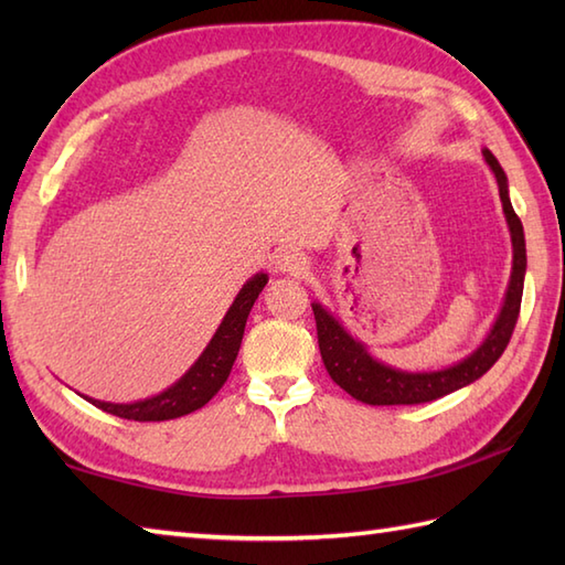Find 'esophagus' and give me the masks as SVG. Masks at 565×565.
<instances>
[{
	"mask_svg": "<svg viewBox=\"0 0 565 565\" xmlns=\"http://www.w3.org/2000/svg\"><path fill=\"white\" fill-rule=\"evenodd\" d=\"M276 269H281L286 274H303L306 271V257L298 255L296 249H284L276 255Z\"/></svg>",
	"mask_w": 565,
	"mask_h": 565,
	"instance_id": "obj_1",
	"label": "esophagus"
}]
</instances>
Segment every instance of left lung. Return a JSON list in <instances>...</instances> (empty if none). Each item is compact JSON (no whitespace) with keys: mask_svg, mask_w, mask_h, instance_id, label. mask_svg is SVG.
<instances>
[{"mask_svg":"<svg viewBox=\"0 0 565 565\" xmlns=\"http://www.w3.org/2000/svg\"><path fill=\"white\" fill-rule=\"evenodd\" d=\"M483 154H486V162L490 164V170L495 172L502 209H505V218L510 225L512 247H514L510 289L495 328L490 330L488 340L478 347L471 356L463 359L461 364L444 371H435V374H405V371H395L391 366L379 364L376 359H371L362 342H356L352 334L328 313V310H322L318 303H313L322 364H326L330 379L338 383L340 388L350 393L352 398L369 405H419V403L437 401L441 395L459 391L468 386V383H473L476 379H481L510 344L514 326H518V318H520L522 289H524V269H526L524 231H522L520 215L514 213L508 196L505 172H502V167L495 160L493 152L483 150Z\"/></svg>","mask_w":565,"mask_h":565,"instance_id":"1","label":"left lung"}]
</instances>
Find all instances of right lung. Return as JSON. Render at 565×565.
I'll list each match as a JSON object with an SVG mask.
<instances>
[{"mask_svg": "<svg viewBox=\"0 0 565 565\" xmlns=\"http://www.w3.org/2000/svg\"><path fill=\"white\" fill-rule=\"evenodd\" d=\"M264 286H267V274H257L255 279L243 286V291L237 294L235 303L223 318L218 332L213 334L206 352L199 356V362L191 366L172 388L154 395V398L130 405H114L92 398L87 401L102 407L104 413H111L124 419H136V423H160V419H174L199 411V407L206 405L213 395L223 388V383L231 376L239 342H243L245 334L247 316Z\"/></svg>", "mask_w": 565, "mask_h": 565, "instance_id": "1", "label": "right lung"}]
</instances>
